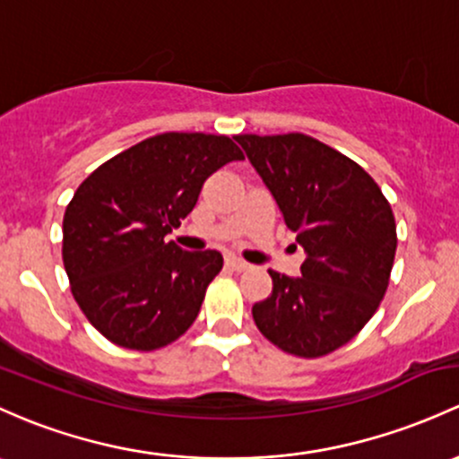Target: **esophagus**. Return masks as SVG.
Returning a JSON list of instances; mask_svg holds the SVG:
<instances>
[{
	"label": "esophagus",
	"instance_id": "obj_1",
	"mask_svg": "<svg viewBox=\"0 0 459 459\" xmlns=\"http://www.w3.org/2000/svg\"><path fill=\"white\" fill-rule=\"evenodd\" d=\"M226 266L233 268V270H238V273H244V270L250 268V264H246L244 259L233 257V255H229V257H226Z\"/></svg>",
	"mask_w": 459,
	"mask_h": 459
}]
</instances>
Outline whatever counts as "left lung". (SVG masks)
I'll list each match as a JSON object with an SVG mask.
<instances>
[{
    "mask_svg": "<svg viewBox=\"0 0 459 459\" xmlns=\"http://www.w3.org/2000/svg\"><path fill=\"white\" fill-rule=\"evenodd\" d=\"M283 221L306 250L301 277L268 270L273 292L255 303L259 332L303 359L330 354L374 316L389 283L395 221L371 176L303 134L235 136Z\"/></svg>",
    "mask_w": 459,
    "mask_h": 459,
    "instance_id": "8db88e82",
    "label": "left lung"
}]
</instances>
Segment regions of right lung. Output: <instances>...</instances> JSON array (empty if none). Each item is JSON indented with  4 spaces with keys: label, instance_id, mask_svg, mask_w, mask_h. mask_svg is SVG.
Listing matches in <instances>:
<instances>
[{
    "label": "right lung",
    "instance_id": "add662e5",
    "mask_svg": "<svg viewBox=\"0 0 459 459\" xmlns=\"http://www.w3.org/2000/svg\"><path fill=\"white\" fill-rule=\"evenodd\" d=\"M244 160L229 136L167 132L134 144L83 180L64 217L72 294L105 339L152 351L185 334L221 270L217 250L167 242L202 185Z\"/></svg>",
    "mask_w": 459,
    "mask_h": 459
}]
</instances>
